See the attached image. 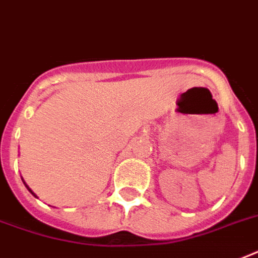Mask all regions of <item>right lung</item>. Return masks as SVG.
<instances>
[{"mask_svg":"<svg viewBox=\"0 0 258 258\" xmlns=\"http://www.w3.org/2000/svg\"><path fill=\"white\" fill-rule=\"evenodd\" d=\"M24 184H25V186H26V188H28V190H29V191H30V192H32V194H33V196H34V197H37V196H36V194H34V192H33V191H32V190H30V188H29V187H28V184H26V183H25V182H24Z\"/></svg>","mask_w":258,"mask_h":258,"instance_id":"add662e5","label":"right lung"}]
</instances>
